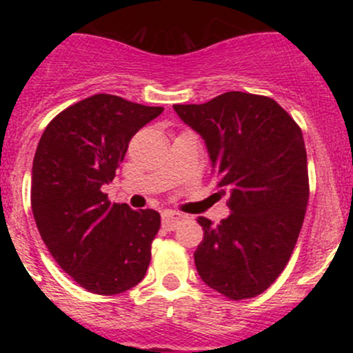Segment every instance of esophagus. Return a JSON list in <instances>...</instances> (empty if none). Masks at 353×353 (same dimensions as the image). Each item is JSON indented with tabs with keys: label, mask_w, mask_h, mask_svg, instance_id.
<instances>
[{
	"label": "esophagus",
	"mask_w": 353,
	"mask_h": 353,
	"mask_svg": "<svg viewBox=\"0 0 353 353\" xmlns=\"http://www.w3.org/2000/svg\"><path fill=\"white\" fill-rule=\"evenodd\" d=\"M182 216L177 212H172V210H164L163 212V228L168 230H174L177 228V224L181 222Z\"/></svg>",
	"instance_id": "1"
}]
</instances>
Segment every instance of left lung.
Wrapping results in <instances>:
<instances>
[{
    "label": "left lung",
    "mask_w": 353,
    "mask_h": 353,
    "mask_svg": "<svg viewBox=\"0 0 353 353\" xmlns=\"http://www.w3.org/2000/svg\"><path fill=\"white\" fill-rule=\"evenodd\" d=\"M174 111L204 139L230 216L197 217L204 241L194 252L201 279L225 297L249 299L272 285L301 234L309 172L301 128L274 99L229 91Z\"/></svg>",
    "instance_id": "obj_1"
}]
</instances>
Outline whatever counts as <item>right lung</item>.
I'll return each mask as SVG.
<instances>
[{
  "label": "right lung",
  "instance_id": "add662e5",
  "mask_svg": "<svg viewBox=\"0 0 353 353\" xmlns=\"http://www.w3.org/2000/svg\"><path fill=\"white\" fill-rule=\"evenodd\" d=\"M163 111L94 94L59 112L39 139L31 177L36 225L61 269L92 294L125 292L151 262L159 212L111 205L101 188L114 179L131 137Z\"/></svg>",
  "mask_w": 353,
  "mask_h": 353
}]
</instances>
